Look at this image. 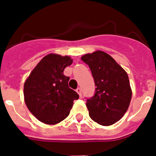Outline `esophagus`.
Segmentation results:
<instances>
[{
    "mask_svg": "<svg viewBox=\"0 0 156 156\" xmlns=\"http://www.w3.org/2000/svg\"><path fill=\"white\" fill-rule=\"evenodd\" d=\"M76 90V92H77V93H78V94L80 95V97H82V92H81V89H80V88L78 87Z\"/></svg>",
    "mask_w": 156,
    "mask_h": 156,
    "instance_id": "obj_1",
    "label": "esophagus"
}]
</instances>
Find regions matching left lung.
<instances>
[{
  "label": "left lung",
  "mask_w": 156,
  "mask_h": 156,
  "mask_svg": "<svg viewBox=\"0 0 156 156\" xmlns=\"http://www.w3.org/2000/svg\"><path fill=\"white\" fill-rule=\"evenodd\" d=\"M81 60L90 67L96 87L94 95L87 99L89 115L102 126L114 124L126 113L131 100L127 73L109 55L101 51L86 54Z\"/></svg>",
  "instance_id": "8db88e82"
}]
</instances>
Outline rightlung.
Masks as SVG:
<instances>
[{"label": "right lung", "mask_w": 156, "mask_h": 156, "mask_svg": "<svg viewBox=\"0 0 156 156\" xmlns=\"http://www.w3.org/2000/svg\"><path fill=\"white\" fill-rule=\"evenodd\" d=\"M73 63L69 56L49 54L43 58L24 83V99L34 116L46 124L54 125L69 114L79 94L69 87V77L63 73Z\"/></svg>", "instance_id": "right-lung-1"}]
</instances>
